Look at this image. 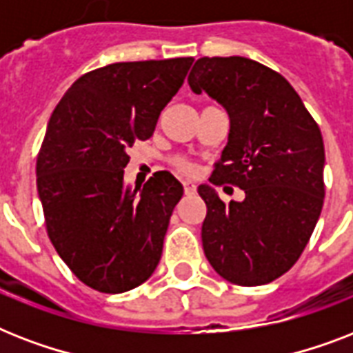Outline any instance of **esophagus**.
Listing matches in <instances>:
<instances>
[{
    "label": "esophagus",
    "instance_id": "1",
    "mask_svg": "<svg viewBox=\"0 0 353 353\" xmlns=\"http://www.w3.org/2000/svg\"><path fill=\"white\" fill-rule=\"evenodd\" d=\"M183 190H185L187 196H194L196 194V185L192 181H185L183 183Z\"/></svg>",
    "mask_w": 353,
    "mask_h": 353
}]
</instances>
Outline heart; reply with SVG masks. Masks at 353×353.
Listing matches in <instances>:
<instances>
[{
    "label": "heart",
    "mask_w": 353,
    "mask_h": 353,
    "mask_svg": "<svg viewBox=\"0 0 353 353\" xmlns=\"http://www.w3.org/2000/svg\"><path fill=\"white\" fill-rule=\"evenodd\" d=\"M174 166L179 172H183V174H190L192 172V163L185 159V157H174Z\"/></svg>",
    "instance_id": "heart-1"
}]
</instances>
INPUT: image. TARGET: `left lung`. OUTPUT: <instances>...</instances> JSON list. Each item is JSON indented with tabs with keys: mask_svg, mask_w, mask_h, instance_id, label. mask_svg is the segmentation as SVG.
Returning <instances> with one entry per match:
<instances>
[{
	"mask_svg": "<svg viewBox=\"0 0 353 353\" xmlns=\"http://www.w3.org/2000/svg\"><path fill=\"white\" fill-rule=\"evenodd\" d=\"M188 85L220 102L231 119L209 181L245 192L243 201L223 203L214 187H198L207 203L205 256L232 284H269L293 268L323 210L321 130L290 82L249 58H199Z\"/></svg>",
	"mask_w": 353,
	"mask_h": 353,
	"instance_id": "1",
	"label": "left lung"
}]
</instances>
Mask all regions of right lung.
<instances>
[{
    "mask_svg": "<svg viewBox=\"0 0 353 353\" xmlns=\"http://www.w3.org/2000/svg\"><path fill=\"white\" fill-rule=\"evenodd\" d=\"M194 58L119 62L82 74L54 108L36 161L47 234L74 276L101 293H124L157 268L183 185L155 172L124 183L135 141L185 82Z\"/></svg>",
    "mask_w": 353,
    "mask_h": 353,
    "instance_id": "right-lung-1",
    "label": "right lung"
}]
</instances>
